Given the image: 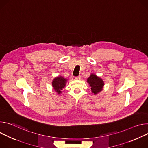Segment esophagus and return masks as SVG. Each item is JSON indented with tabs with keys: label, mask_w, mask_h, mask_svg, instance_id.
I'll return each instance as SVG.
<instances>
[{
	"label": "esophagus",
	"mask_w": 148,
	"mask_h": 148,
	"mask_svg": "<svg viewBox=\"0 0 148 148\" xmlns=\"http://www.w3.org/2000/svg\"><path fill=\"white\" fill-rule=\"evenodd\" d=\"M75 79H76V80H79V79H81V76H80V75L78 76H76V77H75Z\"/></svg>",
	"instance_id": "obj_1"
}]
</instances>
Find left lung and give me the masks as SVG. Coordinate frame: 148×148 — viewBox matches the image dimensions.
<instances>
[{"instance_id": "obj_1", "label": "left lung", "mask_w": 148, "mask_h": 148, "mask_svg": "<svg viewBox=\"0 0 148 148\" xmlns=\"http://www.w3.org/2000/svg\"><path fill=\"white\" fill-rule=\"evenodd\" d=\"M88 83L89 84L91 90L94 94H97L102 91L104 85L102 79L94 74H91L88 79Z\"/></svg>"}]
</instances>
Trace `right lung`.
Instances as JSON below:
<instances>
[{"mask_svg": "<svg viewBox=\"0 0 148 148\" xmlns=\"http://www.w3.org/2000/svg\"><path fill=\"white\" fill-rule=\"evenodd\" d=\"M66 79H64L62 76L58 77L53 80L52 86L58 94L61 93V90L64 87L66 83Z\"/></svg>", "mask_w": 148, "mask_h": 148, "instance_id": "obj_1", "label": "right lung"}]
</instances>
